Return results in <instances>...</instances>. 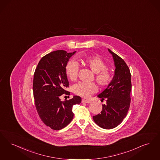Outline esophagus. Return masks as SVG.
<instances>
[{
	"instance_id": "1",
	"label": "esophagus",
	"mask_w": 160,
	"mask_h": 160,
	"mask_svg": "<svg viewBox=\"0 0 160 160\" xmlns=\"http://www.w3.org/2000/svg\"><path fill=\"white\" fill-rule=\"evenodd\" d=\"M82 103H90L91 101L85 100V99H82Z\"/></svg>"
}]
</instances>
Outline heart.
I'll list each match as a JSON object with an SVG mask.
<instances>
[{
	"instance_id": "b5f03b06",
	"label": "heart",
	"mask_w": 160,
	"mask_h": 160,
	"mask_svg": "<svg viewBox=\"0 0 160 160\" xmlns=\"http://www.w3.org/2000/svg\"><path fill=\"white\" fill-rule=\"evenodd\" d=\"M83 62L94 73L98 83L102 87L108 86L112 79L111 72L106 69V64L98 56L83 57ZM79 71V64L75 60H70L66 66V73L70 80L75 81L77 79ZM72 90L75 94L82 98H88L98 91L96 83L79 82L74 85Z\"/></svg>"
}]
</instances>
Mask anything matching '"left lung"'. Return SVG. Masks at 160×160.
<instances>
[{
  "instance_id": "8db88e82",
  "label": "left lung",
  "mask_w": 160,
  "mask_h": 160,
  "mask_svg": "<svg viewBox=\"0 0 160 160\" xmlns=\"http://www.w3.org/2000/svg\"><path fill=\"white\" fill-rule=\"evenodd\" d=\"M115 67L114 76L111 83L98 98L106 100V104H102L100 113L93 116L94 121L104 129H112L120 124L128 111L130 104V92L132 90L131 73L130 69L120 57L113 52Z\"/></svg>"
}]
</instances>
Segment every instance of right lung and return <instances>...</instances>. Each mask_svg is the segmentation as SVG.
<instances>
[{"label":"right lung","instance_id":"add662e5","mask_svg":"<svg viewBox=\"0 0 160 160\" xmlns=\"http://www.w3.org/2000/svg\"><path fill=\"white\" fill-rule=\"evenodd\" d=\"M75 52H51L42 57L35 70L33 90L36 108L43 122L55 130L69 124L73 118V106L81 103L78 96L63 102L60 99L63 94L69 95L66 91L69 83L66 66Z\"/></svg>","mask_w":160,"mask_h":160}]
</instances>
